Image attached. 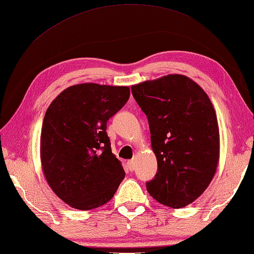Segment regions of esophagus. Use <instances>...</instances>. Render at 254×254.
<instances>
[{
	"mask_svg": "<svg viewBox=\"0 0 254 254\" xmlns=\"http://www.w3.org/2000/svg\"><path fill=\"white\" fill-rule=\"evenodd\" d=\"M127 167L128 170H130V171H133V170L135 169V162H134V160L127 161Z\"/></svg>",
	"mask_w": 254,
	"mask_h": 254,
	"instance_id": "1",
	"label": "esophagus"
}]
</instances>
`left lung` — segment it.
Instances as JSON below:
<instances>
[{"label": "left lung", "mask_w": 254, "mask_h": 254, "mask_svg": "<svg viewBox=\"0 0 254 254\" xmlns=\"http://www.w3.org/2000/svg\"><path fill=\"white\" fill-rule=\"evenodd\" d=\"M146 114L158 172L147 192L173 209L195 201L209 187L220 158L216 113L209 96L190 77L169 74L131 86Z\"/></svg>", "instance_id": "8db88e82"}]
</instances>
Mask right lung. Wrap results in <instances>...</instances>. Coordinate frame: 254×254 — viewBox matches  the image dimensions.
Listing matches in <instances>:
<instances>
[{
	"instance_id": "obj_1",
	"label": "right lung",
	"mask_w": 254,
	"mask_h": 254,
	"mask_svg": "<svg viewBox=\"0 0 254 254\" xmlns=\"http://www.w3.org/2000/svg\"><path fill=\"white\" fill-rule=\"evenodd\" d=\"M128 98V86L81 83L63 90L45 112L42 171L52 191L71 207L87 211L105 204L126 177L111 151L107 122Z\"/></svg>"
}]
</instances>
